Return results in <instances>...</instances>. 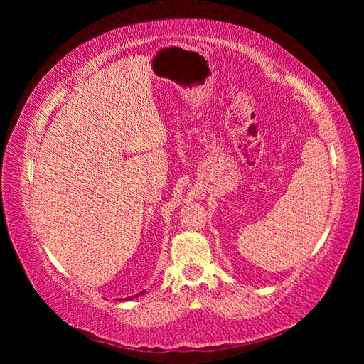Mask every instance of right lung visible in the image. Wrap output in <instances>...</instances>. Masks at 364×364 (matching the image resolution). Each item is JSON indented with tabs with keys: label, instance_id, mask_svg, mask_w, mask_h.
<instances>
[{
	"label": "right lung",
	"instance_id": "1",
	"mask_svg": "<svg viewBox=\"0 0 364 364\" xmlns=\"http://www.w3.org/2000/svg\"><path fill=\"white\" fill-rule=\"evenodd\" d=\"M141 294H144V291H141V293L136 294V296H141ZM136 296H135V297H136ZM124 299H130V297H124ZM124 299H123V301H124Z\"/></svg>",
	"mask_w": 364,
	"mask_h": 364
}]
</instances>
